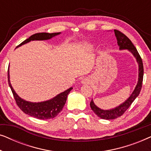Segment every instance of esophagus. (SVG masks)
<instances>
[{"label":"esophagus","instance_id":"obj_1","mask_svg":"<svg viewBox=\"0 0 151 151\" xmlns=\"http://www.w3.org/2000/svg\"><path fill=\"white\" fill-rule=\"evenodd\" d=\"M81 83L83 84H86L88 83V81L86 78H82V79L81 80Z\"/></svg>","mask_w":151,"mask_h":151}]
</instances>
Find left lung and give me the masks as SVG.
Masks as SVG:
<instances>
[{"instance_id":"left-lung-1","label":"left lung","mask_w":151,"mask_h":151,"mask_svg":"<svg viewBox=\"0 0 151 151\" xmlns=\"http://www.w3.org/2000/svg\"><path fill=\"white\" fill-rule=\"evenodd\" d=\"M114 34L115 37H116L119 50L127 49L128 51H130L133 54L136 59V61L138 64V81L137 85L135 86L131 96L124 102L119 104V106L115 107V108L108 109V110H104V109H102L97 106L93 102V100L92 99L90 102L91 108L99 117L103 119H113L117 118V117H120L122 115H123L125 111L129 109V107L131 106L132 103L133 102V101L135 100L136 98L139 96V93L141 91L142 81H143V63H142V58L140 57L139 53L137 52V50L136 49L131 41L130 40V39L118 30L115 29Z\"/></svg>"}]
</instances>
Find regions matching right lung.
Instances as JSON below:
<instances>
[{
	"label": "right lung",
	"mask_w": 151,
	"mask_h": 151,
	"mask_svg": "<svg viewBox=\"0 0 151 151\" xmlns=\"http://www.w3.org/2000/svg\"><path fill=\"white\" fill-rule=\"evenodd\" d=\"M60 34L61 32L52 33V34L38 33V34H34L27 40L23 41L16 48L24 44H27V43L31 41L49 40V39H51L53 37L60 35ZM8 83H9V87L11 88L12 93H13L16 104H18L19 108L26 114L40 119H49L57 116L58 114L63 110L66 101H67V96L69 95L70 91L73 89V87H70L65 91L58 94L56 96L53 97L50 100L42 101V102H29V101H27L20 98L16 93L14 88L12 87L11 82H10L9 66V69H8Z\"/></svg>",
	"instance_id": "1"
}]
</instances>
